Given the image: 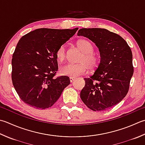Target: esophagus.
<instances>
[{"instance_id": "obj_1", "label": "esophagus", "mask_w": 145, "mask_h": 145, "mask_svg": "<svg viewBox=\"0 0 145 145\" xmlns=\"http://www.w3.org/2000/svg\"><path fill=\"white\" fill-rule=\"evenodd\" d=\"M74 80H75V79L73 78V77H70V82H73V81H74Z\"/></svg>"}]
</instances>
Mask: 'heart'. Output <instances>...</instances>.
<instances>
[{
	"instance_id": "1",
	"label": "heart",
	"mask_w": 145,
	"mask_h": 145,
	"mask_svg": "<svg viewBox=\"0 0 145 145\" xmlns=\"http://www.w3.org/2000/svg\"><path fill=\"white\" fill-rule=\"evenodd\" d=\"M77 46L82 52L77 64L69 63L61 67L59 72L61 75L70 77H76L84 75L87 72V69L93 71L98 67L99 58L93 53L94 47L89 41L80 39L77 42ZM56 56L58 60L63 61L67 57V50L65 45H61L56 50Z\"/></svg>"
}]
</instances>
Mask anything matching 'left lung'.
Listing matches in <instances>:
<instances>
[{"label":"left lung","instance_id":"obj_1","mask_svg":"<svg viewBox=\"0 0 145 145\" xmlns=\"http://www.w3.org/2000/svg\"><path fill=\"white\" fill-rule=\"evenodd\" d=\"M78 36L89 38L99 48L101 61L94 73L85 78L80 98L94 111L111 108L128 92L134 72L133 55L127 42L118 34L102 28H82Z\"/></svg>","mask_w":145,"mask_h":145}]
</instances>
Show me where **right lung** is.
I'll return each instance as SVG.
<instances>
[{
	"label": "right lung",
	"instance_id": "add662e5",
	"mask_svg": "<svg viewBox=\"0 0 145 145\" xmlns=\"http://www.w3.org/2000/svg\"><path fill=\"white\" fill-rule=\"evenodd\" d=\"M78 29L40 28L19 39L12 55V81L24 103L35 109H47L70 84L69 76L54 77L58 69L56 52Z\"/></svg>",
	"mask_w": 145,
	"mask_h": 145
}]
</instances>
